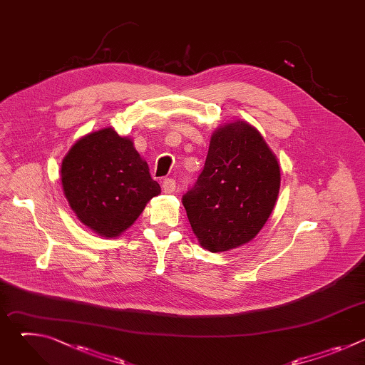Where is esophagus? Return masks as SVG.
Wrapping results in <instances>:
<instances>
[{"instance_id": "esophagus-1", "label": "esophagus", "mask_w": 365, "mask_h": 365, "mask_svg": "<svg viewBox=\"0 0 365 365\" xmlns=\"http://www.w3.org/2000/svg\"><path fill=\"white\" fill-rule=\"evenodd\" d=\"M165 193H173L175 189H176V180L172 179V178H168L163 180V185H162Z\"/></svg>"}]
</instances>
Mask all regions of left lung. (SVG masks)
<instances>
[{
	"instance_id": "left-lung-1",
	"label": "left lung",
	"mask_w": 365,
	"mask_h": 365,
	"mask_svg": "<svg viewBox=\"0 0 365 365\" xmlns=\"http://www.w3.org/2000/svg\"><path fill=\"white\" fill-rule=\"evenodd\" d=\"M279 189L276 155L254 127L237 121L214 133L205 168L182 203L200 245L221 252L258 234Z\"/></svg>"
}]
</instances>
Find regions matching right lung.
<instances>
[{
    "mask_svg": "<svg viewBox=\"0 0 365 365\" xmlns=\"http://www.w3.org/2000/svg\"><path fill=\"white\" fill-rule=\"evenodd\" d=\"M65 196L86 227L102 237H117L160 193L133 141L113 128L81 138L62 162Z\"/></svg>",
    "mask_w": 365,
    "mask_h": 365,
    "instance_id": "right-lung-1",
    "label": "right lung"
}]
</instances>
